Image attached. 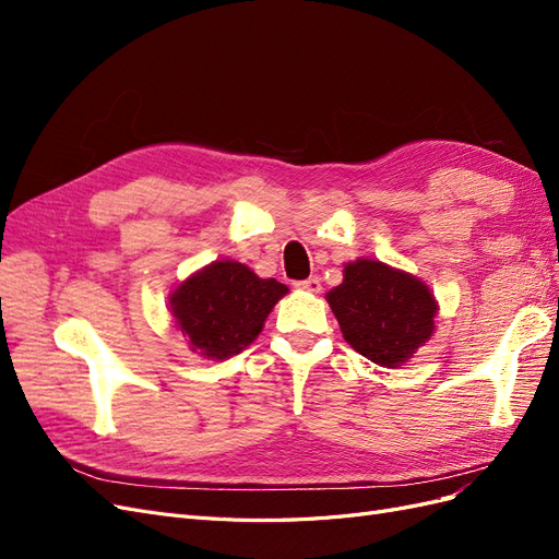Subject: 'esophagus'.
Listing matches in <instances>:
<instances>
[{
    "mask_svg": "<svg viewBox=\"0 0 559 559\" xmlns=\"http://www.w3.org/2000/svg\"><path fill=\"white\" fill-rule=\"evenodd\" d=\"M296 286H298V289H302V292H308V294H319L321 292L319 277H308V280H302V282H296Z\"/></svg>",
    "mask_w": 559,
    "mask_h": 559,
    "instance_id": "esophagus-1",
    "label": "esophagus"
}]
</instances>
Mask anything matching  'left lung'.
Wrapping results in <instances>:
<instances>
[{
    "label": "left lung",
    "mask_w": 559,
    "mask_h": 559,
    "mask_svg": "<svg viewBox=\"0 0 559 559\" xmlns=\"http://www.w3.org/2000/svg\"><path fill=\"white\" fill-rule=\"evenodd\" d=\"M345 341L378 366L399 368L433 333L438 302L429 286L386 263L357 259L326 294Z\"/></svg>",
    "instance_id": "obj_1"
}]
</instances>
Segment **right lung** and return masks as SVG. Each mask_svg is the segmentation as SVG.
Segmentation results:
<instances>
[{
	"instance_id": "obj_1",
	"label": "right lung",
	"mask_w": 559,
	"mask_h": 559,
	"mask_svg": "<svg viewBox=\"0 0 559 559\" xmlns=\"http://www.w3.org/2000/svg\"><path fill=\"white\" fill-rule=\"evenodd\" d=\"M286 284L261 280L238 261H214L170 294L177 329L200 357L224 361L257 341Z\"/></svg>"
}]
</instances>
